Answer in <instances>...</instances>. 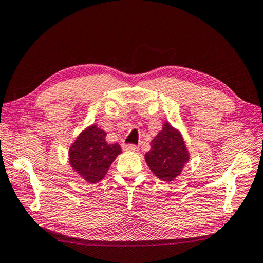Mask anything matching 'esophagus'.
<instances>
[{
  "label": "esophagus",
  "mask_w": 263,
  "mask_h": 263,
  "mask_svg": "<svg viewBox=\"0 0 263 263\" xmlns=\"http://www.w3.org/2000/svg\"><path fill=\"white\" fill-rule=\"evenodd\" d=\"M138 146L137 145H133V144H124L123 145V149L124 151H132V152H136L138 151Z\"/></svg>",
  "instance_id": "esophagus-1"
}]
</instances>
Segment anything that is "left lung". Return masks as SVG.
Here are the masks:
<instances>
[{
	"mask_svg": "<svg viewBox=\"0 0 263 263\" xmlns=\"http://www.w3.org/2000/svg\"><path fill=\"white\" fill-rule=\"evenodd\" d=\"M148 167L160 180L174 181L189 160V153L181 133L164 123L161 132L151 141L149 152L145 154Z\"/></svg>",
	"mask_w": 263,
	"mask_h": 263,
	"instance_id": "1",
	"label": "left lung"
}]
</instances>
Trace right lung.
<instances>
[{
	"mask_svg": "<svg viewBox=\"0 0 263 263\" xmlns=\"http://www.w3.org/2000/svg\"><path fill=\"white\" fill-rule=\"evenodd\" d=\"M105 136V131L91 125L70 146V166L89 183H96L103 179L116 157L122 153L121 146L108 144Z\"/></svg>",
	"mask_w": 263,
	"mask_h": 263,
	"instance_id": "1",
	"label": "right lung"
}]
</instances>
